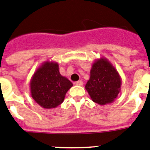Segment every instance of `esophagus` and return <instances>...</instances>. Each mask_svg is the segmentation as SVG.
<instances>
[{
    "instance_id": "34e87169",
    "label": "esophagus",
    "mask_w": 150,
    "mask_h": 150,
    "mask_svg": "<svg viewBox=\"0 0 150 150\" xmlns=\"http://www.w3.org/2000/svg\"><path fill=\"white\" fill-rule=\"evenodd\" d=\"M75 84H76V86H82V85H83V82H82V80H79V81H77V82H75Z\"/></svg>"
}]
</instances>
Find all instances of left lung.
Here are the masks:
<instances>
[{"instance_id": "left-lung-1", "label": "left lung", "mask_w": 150, "mask_h": 150, "mask_svg": "<svg viewBox=\"0 0 150 150\" xmlns=\"http://www.w3.org/2000/svg\"><path fill=\"white\" fill-rule=\"evenodd\" d=\"M121 77L106 58L95 60L85 88L92 101L100 105L112 103L121 89Z\"/></svg>"}]
</instances>
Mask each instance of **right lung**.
I'll return each instance as SVG.
<instances>
[{"instance_id":"add662e5","label":"right lung","mask_w":150,"mask_h":150,"mask_svg":"<svg viewBox=\"0 0 150 150\" xmlns=\"http://www.w3.org/2000/svg\"><path fill=\"white\" fill-rule=\"evenodd\" d=\"M30 84L33 99L47 109L59 105L73 86L68 78L60 74L58 63L52 61L45 62L38 67Z\"/></svg>"}]
</instances>
